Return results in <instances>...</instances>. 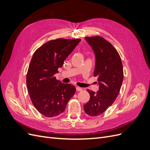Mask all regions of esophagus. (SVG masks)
Segmentation results:
<instances>
[{
  "label": "esophagus",
  "instance_id": "1",
  "mask_svg": "<svg viewBox=\"0 0 150 150\" xmlns=\"http://www.w3.org/2000/svg\"><path fill=\"white\" fill-rule=\"evenodd\" d=\"M76 89L77 91H82V88H81L79 87H76Z\"/></svg>",
  "mask_w": 150,
  "mask_h": 150
}]
</instances>
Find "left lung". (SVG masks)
Segmentation results:
<instances>
[{
	"instance_id": "8db88e82",
	"label": "left lung",
	"mask_w": 150,
	"mask_h": 150,
	"mask_svg": "<svg viewBox=\"0 0 150 150\" xmlns=\"http://www.w3.org/2000/svg\"><path fill=\"white\" fill-rule=\"evenodd\" d=\"M96 57L94 76L98 77L99 91L95 93L87 89L89 101L84 105V111L90 116L101 115L111 106L120 91L123 81V68L120 54L108 40L101 36L86 37Z\"/></svg>"
}]
</instances>
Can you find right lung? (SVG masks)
I'll return each instance as SVG.
<instances>
[{
    "instance_id": "right-lung-1",
    "label": "right lung",
    "mask_w": 150,
    "mask_h": 150,
    "mask_svg": "<svg viewBox=\"0 0 150 150\" xmlns=\"http://www.w3.org/2000/svg\"><path fill=\"white\" fill-rule=\"evenodd\" d=\"M81 39L59 38L39 47L31 59L26 77L28 91L33 105L46 117L57 116L64 111L76 88L64 84L54 76Z\"/></svg>"
}]
</instances>
